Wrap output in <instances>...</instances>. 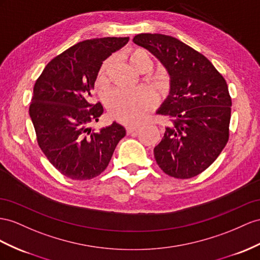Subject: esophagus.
<instances>
[{
  "mask_svg": "<svg viewBox=\"0 0 260 260\" xmlns=\"http://www.w3.org/2000/svg\"><path fill=\"white\" fill-rule=\"evenodd\" d=\"M139 129V126H134V125H129L126 127V132L128 133V134H131V133L135 132V131H138Z\"/></svg>",
  "mask_w": 260,
  "mask_h": 260,
  "instance_id": "1",
  "label": "esophagus"
}]
</instances>
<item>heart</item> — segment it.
Wrapping results in <instances>:
<instances>
[{"instance_id":"obj_1","label":"heart","mask_w":260,"mask_h":260,"mask_svg":"<svg viewBox=\"0 0 260 260\" xmlns=\"http://www.w3.org/2000/svg\"><path fill=\"white\" fill-rule=\"evenodd\" d=\"M129 63L134 69L143 61H148L150 63V57L148 52L142 48H136L133 50L128 56ZM110 61L106 60L100 68L98 75V83L103 85L108 80V71ZM156 85L162 88L165 81L161 79H157ZM106 106L111 112L112 116L117 121L126 124H136L142 121L146 113L154 108L155 99L149 92L136 89V90H115L109 93L105 99Z\"/></svg>"}]
</instances>
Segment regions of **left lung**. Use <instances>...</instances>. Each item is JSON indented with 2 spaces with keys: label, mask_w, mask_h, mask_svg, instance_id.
<instances>
[{
  "label": "left lung",
  "mask_w": 260,
  "mask_h": 260,
  "mask_svg": "<svg viewBox=\"0 0 260 260\" xmlns=\"http://www.w3.org/2000/svg\"><path fill=\"white\" fill-rule=\"evenodd\" d=\"M133 42L154 55L170 79L169 94L156 113L171 124L154 148L156 161L170 177H196L229 141L232 100L225 79L208 58L175 37L138 34Z\"/></svg>",
  "instance_id": "left-lung-1"
}]
</instances>
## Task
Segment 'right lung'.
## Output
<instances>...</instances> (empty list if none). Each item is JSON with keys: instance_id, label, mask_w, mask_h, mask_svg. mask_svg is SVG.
I'll return each instance as SVG.
<instances>
[{"instance_id": "1", "label": "right lung", "mask_w": 260, "mask_h": 260, "mask_svg": "<svg viewBox=\"0 0 260 260\" xmlns=\"http://www.w3.org/2000/svg\"><path fill=\"white\" fill-rule=\"evenodd\" d=\"M128 41L129 37H104L73 45L47 63L34 85L29 116L39 147L72 180L101 175L126 135L116 122L92 128L104 110L101 103H92L91 91L103 61Z\"/></svg>"}]
</instances>
